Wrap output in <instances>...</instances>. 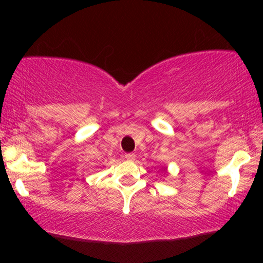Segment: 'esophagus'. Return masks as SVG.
I'll list each match as a JSON object with an SVG mask.
<instances>
[{
  "mask_svg": "<svg viewBox=\"0 0 263 263\" xmlns=\"http://www.w3.org/2000/svg\"><path fill=\"white\" fill-rule=\"evenodd\" d=\"M125 159H127V160H134L135 159V154L134 153L125 154Z\"/></svg>",
  "mask_w": 263,
  "mask_h": 263,
  "instance_id": "obj_1",
  "label": "esophagus"
}]
</instances>
